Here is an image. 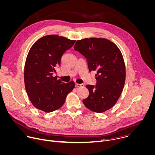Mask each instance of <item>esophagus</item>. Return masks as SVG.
<instances>
[{
	"mask_svg": "<svg viewBox=\"0 0 155 155\" xmlns=\"http://www.w3.org/2000/svg\"><path fill=\"white\" fill-rule=\"evenodd\" d=\"M84 86L83 84H78V83H75V87H81Z\"/></svg>",
	"mask_w": 155,
	"mask_h": 155,
	"instance_id": "esophagus-1",
	"label": "esophagus"
}]
</instances>
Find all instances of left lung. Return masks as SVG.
<instances>
[{"mask_svg": "<svg viewBox=\"0 0 155 155\" xmlns=\"http://www.w3.org/2000/svg\"><path fill=\"white\" fill-rule=\"evenodd\" d=\"M74 49L87 60L89 72L97 71L96 84L86 85L89 94L83 100L89 110L103 113L112 108L123 91L125 66L121 51L113 42L104 38L78 40Z\"/></svg>", "mask_w": 155, "mask_h": 155, "instance_id": "left-lung-1", "label": "left lung"}]
</instances>
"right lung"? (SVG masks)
Wrapping results in <instances>:
<instances>
[{
	"instance_id": "1",
	"label": "right lung",
	"mask_w": 155,
	"mask_h": 155,
	"mask_svg": "<svg viewBox=\"0 0 155 155\" xmlns=\"http://www.w3.org/2000/svg\"><path fill=\"white\" fill-rule=\"evenodd\" d=\"M75 42L52 35L40 38L31 47L25 64L24 82L29 99L35 108L46 113L59 109L74 88V81L64 83L53 74L60 67L65 51Z\"/></svg>"
}]
</instances>
